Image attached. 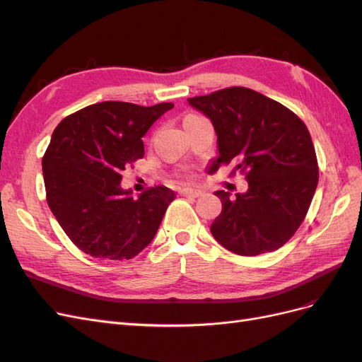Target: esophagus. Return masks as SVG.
<instances>
[{
  "label": "esophagus",
  "mask_w": 362,
  "mask_h": 362,
  "mask_svg": "<svg viewBox=\"0 0 362 362\" xmlns=\"http://www.w3.org/2000/svg\"><path fill=\"white\" fill-rule=\"evenodd\" d=\"M180 193H181L182 196H192V198H199V196L202 194V192H201V190H196V189H189V187H185V189H180Z\"/></svg>",
  "instance_id": "1"
}]
</instances>
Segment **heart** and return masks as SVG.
I'll return each instance as SVG.
<instances>
[{"label":"heart","instance_id":"b5f03b06","mask_svg":"<svg viewBox=\"0 0 362 362\" xmlns=\"http://www.w3.org/2000/svg\"><path fill=\"white\" fill-rule=\"evenodd\" d=\"M189 117H193V116H189Z\"/></svg>","mask_w":362,"mask_h":362}]
</instances>
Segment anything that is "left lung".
<instances>
[{
  "label": "left lung",
  "instance_id": "8db88e82",
  "mask_svg": "<svg viewBox=\"0 0 362 362\" xmlns=\"http://www.w3.org/2000/svg\"><path fill=\"white\" fill-rule=\"evenodd\" d=\"M217 134L216 168L234 164L247 190H217L222 213L213 237L237 255L255 257L286 245L308 213L319 168L308 128L287 107L246 87L189 98Z\"/></svg>",
  "mask_w": 362,
  "mask_h": 362
}]
</instances>
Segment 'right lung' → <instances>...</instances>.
Wrapping results in <instances>:
<instances>
[{"instance_id":"obj_1","label":"right lung","mask_w":362,"mask_h":362,"mask_svg":"<svg viewBox=\"0 0 362 362\" xmlns=\"http://www.w3.org/2000/svg\"><path fill=\"white\" fill-rule=\"evenodd\" d=\"M170 108L172 103L105 101L64 117L54 129L42 158L47 201L84 254L129 259L154 240L175 193L157 185L134 199L120 187V172L144 157L141 137Z\"/></svg>"}]
</instances>
